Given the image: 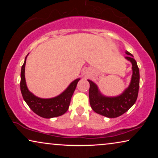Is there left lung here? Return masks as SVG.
Wrapping results in <instances>:
<instances>
[{
    "mask_svg": "<svg viewBox=\"0 0 158 158\" xmlns=\"http://www.w3.org/2000/svg\"><path fill=\"white\" fill-rule=\"evenodd\" d=\"M125 59L132 65V75L128 87L122 94L116 96H106L101 93L98 85L90 80L89 100L92 109L96 113L108 118H116L127 112L137 101L139 87V70L134 56L128 51Z\"/></svg>",
    "mask_w": 158,
    "mask_h": 158,
    "instance_id": "8db88e82",
    "label": "left lung"
}]
</instances>
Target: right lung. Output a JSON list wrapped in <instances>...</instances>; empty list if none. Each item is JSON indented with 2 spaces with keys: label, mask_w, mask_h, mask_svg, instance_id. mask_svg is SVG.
Listing matches in <instances>:
<instances>
[{
  "label": "right lung",
  "mask_w": 158,
  "mask_h": 158,
  "mask_svg": "<svg viewBox=\"0 0 158 158\" xmlns=\"http://www.w3.org/2000/svg\"><path fill=\"white\" fill-rule=\"evenodd\" d=\"M28 55L25 57L21 71L20 87L23 100L27 103L30 109L41 117L51 118L62 115L68 110L71 98L81 78H77L73 81L68 86V88L57 96L50 98H42L36 96L31 91H29L26 83L25 65Z\"/></svg>",
  "instance_id": "right-lung-1"
}]
</instances>
